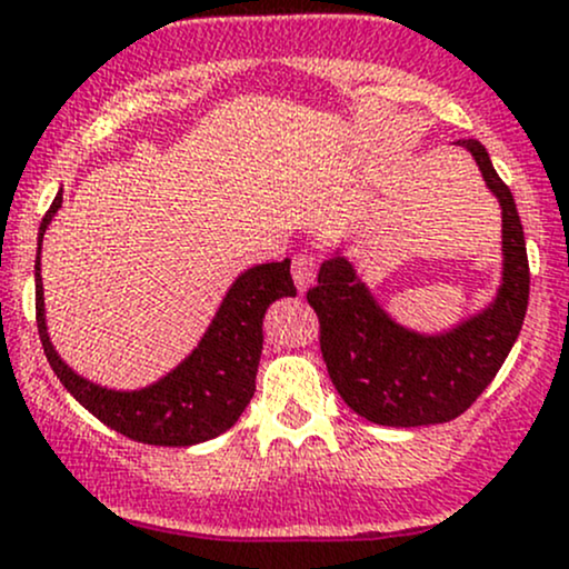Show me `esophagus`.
I'll use <instances>...</instances> for the list:
<instances>
[{
	"label": "esophagus",
	"mask_w": 569,
	"mask_h": 569,
	"mask_svg": "<svg viewBox=\"0 0 569 569\" xmlns=\"http://www.w3.org/2000/svg\"><path fill=\"white\" fill-rule=\"evenodd\" d=\"M317 269H319L317 256H311V252H297L295 263H291V274H295L297 289L300 291L311 289L313 280H317Z\"/></svg>",
	"instance_id": "obj_1"
}]
</instances>
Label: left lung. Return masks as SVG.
I'll list each match as a JSON object with an SVG mask.
<instances>
[{
	"label": "left lung",
	"mask_w": 569,
	"mask_h": 569,
	"mask_svg": "<svg viewBox=\"0 0 569 569\" xmlns=\"http://www.w3.org/2000/svg\"><path fill=\"white\" fill-rule=\"evenodd\" d=\"M501 203L503 280L490 308L455 330L421 336L377 306L355 267L332 252L308 302L319 317L321 358L349 410L382 427H427L462 416L518 341L529 308V256L512 192L476 140H460Z\"/></svg>",
	"instance_id": "8db88e82"
}]
</instances>
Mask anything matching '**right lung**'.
Wrapping results in <instances>:
<instances>
[{"label": "right lung", "mask_w": 569, "mask_h": 569, "mask_svg": "<svg viewBox=\"0 0 569 569\" xmlns=\"http://www.w3.org/2000/svg\"><path fill=\"white\" fill-rule=\"evenodd\" d=\"M62 203V189L46 211L38 233L36 319L49 366L68 393L101 423L148 446H194L228 432L256 393V371L263 347V313L280 297H295L291 261L258 263L233 280L220 311L189 358L153 386L140 391H109L68 369L46 332L40 242Z\"/></svg>", "instance_id": "1"}]
</instances>
